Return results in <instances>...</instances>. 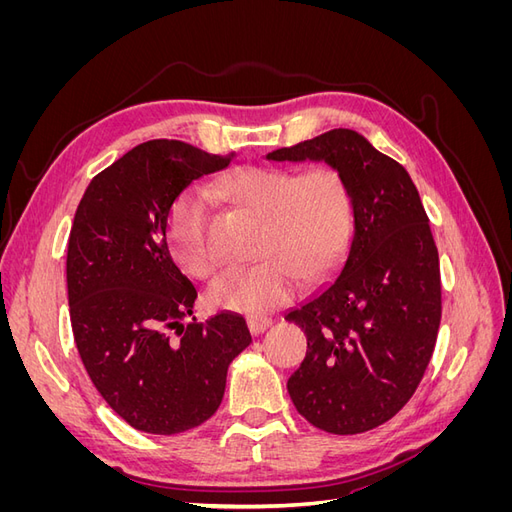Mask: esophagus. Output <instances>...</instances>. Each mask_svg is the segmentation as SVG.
Returning <instances> with one entry per match:
<instances>
[{
	"label": "esophagus",
	"mask_w": 512,
	"mask_h": 512,
	"mask_svg": "<svg viewBox=\"0 0 512 512\" xmlns=\"http://www.w3.org/2000/svg\"><path fill=\"white\" fill-rule=\"evenodd\" d=\"M271 324H273V320L267 318V316H250V318H247V329H250L252 335L265 333L271 327Z\"/></svg>",
	"instance_id": "esophagus-1"
}]
</instances>
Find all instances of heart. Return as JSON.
<instances>
[{
	"label": "heart",
	"instance_id": "b5f03b06",
	"mask_svg": "<svg viewBox=\"0 0 512 512\" xmlns=\"http://www.w3.org/2000/svg\"><path fill=\"white\" fill-rule=\"evenodd\" d=\"M211 192L235 200L260 218L254 265L226 269L209 288L215 307L271 312L288 303L305 282H320L342 262L354 228L352 194L331 166L307 170L243 166L218 179ZM211 198L185 188L168 209L166 241L177 265L205 280L215 267L209 228Z\"/></svg>",
	"mask_w": 512,
	"mask_h": 512
}]
</instances>
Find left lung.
Listing matches in <instances>:
<instances>
[{
  "instance_id": "obj_1",
  "label": "left lung",
  "mask_w": 512,
  "mask_h": 512,
  "mask_svg": "<svg viewBox=\"0 0 512 512\" xmlns=\"http://www.w3.org/2000/svg\"><path fill=\"white\" fill-rule=\"evenodd\" d=\"M267 158L324 160L350 188L354 232L342 271L286 314L307 335L288 393L322 431H369L408 404L438 337L440 260L421 196L404 166L346 128Z\"/></svg>"
}]
</instances>
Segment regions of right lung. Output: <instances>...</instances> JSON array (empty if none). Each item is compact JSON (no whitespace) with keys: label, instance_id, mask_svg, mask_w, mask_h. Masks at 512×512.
<instances>
[{"label":"right lung","instance_id":"obj_1","mask_svg":"<svg viewBox=\"0 0 512 512\" xmlns=\"http://www.w3.org/2000/svg\"><path fill=\"white\" fill-rule=\"evenodd\" d=\"M230 160L147 141L91 179L76 209L66 260L74 342L102 399L138 431L173 436L205 423L230 361L252 342L228 312L183 327L196 288L166 243L173 200Z\"/></svg>","mask_w":512,"mask_h":512}]
</instances>
